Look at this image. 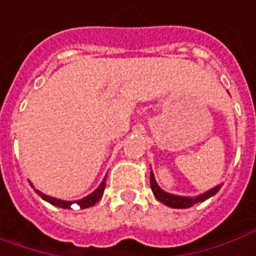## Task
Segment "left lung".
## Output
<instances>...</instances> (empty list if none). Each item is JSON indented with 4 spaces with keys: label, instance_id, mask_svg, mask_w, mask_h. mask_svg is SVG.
I'll list each match as a JSON object with an SVG mask.
<instances>
[{
    "label": "left lung",
    "instance_id": "obj_1",
    "mask_svg": "<svg viewBox=\"0 0 256 256\" xmlns=\"http://www.w3.org/2000/svg\"><path fill=\"white\" fill-rule=\"evenodd\" d=\"M150 185L151 189H152V194L154 196L157 198V200H160L161 203H164L166 206H170L172 208H192L194 204L196 203H200V202H204L208 198H212V196H214L218 190H220V188L222 185H217L213 189H210L208 192H204V194H199V196H196V198H189V196H178V194H168V192H165L162 190L161 188L158 186V184L156 182V178H154V174L152 171L150 172Z\"/></svg>",
    "mask_w": 256,
    "mask_h": 256
}]
</instances>
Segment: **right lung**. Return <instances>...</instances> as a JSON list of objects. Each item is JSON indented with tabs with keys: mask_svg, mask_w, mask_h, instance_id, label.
Instances as JSON below:
<instances>
[{
	"mask_svg": "<svg viewBox=\"0 0 256 256\" xmlns=\"http://www.w3.org/2000/svg\"><path fill=\"white\" fill-rule=\"evenodd\" d=\"M30 186H33L32 184H30ZM106 186V178H104V180L100 182V185H99L91 194H88V196H85L82 199H80V200L76 202H67V200H62V199H56V198H52V196H48V194H42L39 192L38 189H34V192L38 194H40V198L43 200L48 202L50 204H53V206H57V208H71L72 206V203H77L78 208H91L94 206L95 203H98L99 199L102 198V194H104V190H105Z\"/></svg>",
	"mask_w": 256,
	"mask_h": 256,
	"instance_id": "obj_1",
	"label": "right lung"
}]
</instances>
